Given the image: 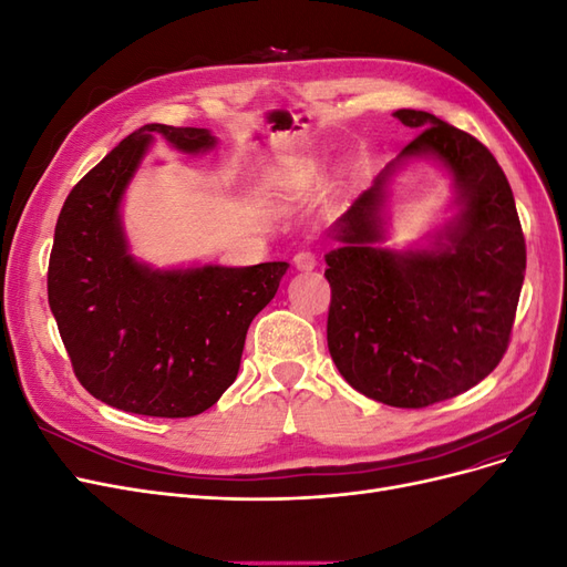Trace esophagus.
<instances>
[{"label": "esophagus", "mask_w": 567, "mask_h": 567, "mask_svg": "<svg viewBox=\"0 0 567 567\" xmlns=\"http://www.w3.org/2000/svg\"><path fill=\"white\" fill-rule=\"evenodd\" d=\"M293 265L300 269V271H310L317 267V255L310 252V250H300L296 257H293Z\"/></svg>", "instance_id": "esophagus-1"}]
</instances>
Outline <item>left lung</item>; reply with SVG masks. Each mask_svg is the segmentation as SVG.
<instances>
[{"instance_id":"obj_1","label":"left lung","mask_w":567,"mask_h":567,"mask_svg":"<svg viewBox=\"0 0 567 567\" xmlns=\"http://www.w3.org/2000/svg\"><path fill=\"white\" fill-rule=\"evenodd\" d=\"M392 115L419 136L333 221L326 340L357 392L423 409L471 390L502 362L525 279V238L487 146L433 113ZM414 157L437 159L453 175L457 215L427 247L383 249L386 182Z\"/></svg>"}]
</instances>
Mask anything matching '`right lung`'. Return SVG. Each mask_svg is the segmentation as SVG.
I'll return each instance as SVG.
<instances>
[{
	"mask_svg": "<svg viewBox=\"0 0 567 567\" xmlns=\"http://www.w3.org/2000/svg\"><path fill=\"white\" fill-rule=\"evenodd\" d=\"M156 136L192 156L217 144L210 130L158 123L125 136L68 194L47 290L84 390L130 414L186 419L236 381L248 326L288 262L156 269L136 260L120 205Z\"/></svg>",
	"mask_w": 567,
	"mask_h": 567,
	"instance_id": "add662e5",
	"label": "right lung"
}]
</instances>
